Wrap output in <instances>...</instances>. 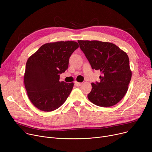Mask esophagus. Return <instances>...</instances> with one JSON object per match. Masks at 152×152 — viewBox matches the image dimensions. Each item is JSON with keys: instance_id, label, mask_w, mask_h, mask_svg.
Returning <instances> with one entry per match:
<instances>
[{"instance_id": "1", "label": "esophagus", "mask_w": 152, "mask_h": 152, "mask_svg": "<svg viewBox=\"0 0 152 152\" xmlns=\"http://www.w3.org/2000/svg\"><path fill=\"white\" fill-rule=\"evenodd\" d=\"M75 84L76 86H80L82 84V83H78V82H75Z\"/></svg>"}]
</instances>
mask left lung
<instances>
[{"label": "left lung", "instance_id": "1", "mask_svg": "<svg viewBox=\"0 0 152 152\" xmlns=\"http://www.w3.org/2000/svg\"><path fill=\"white\" fill-rule=\"evenodd\" d=\"M77 42L92 68L101 73L100 81L91 84L88 99L99 107L116 105L126 94L131 79L128 56L112 43L79 40Z\"/></svg>", "mask_w": 152, "mask_h": 152}]
</instances>
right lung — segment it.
I'll list each match as a JSON object with an SVG mask.
<instances>
[{"label": "right lung", "mask_w": 152, "mask_h": 152, "mask_svg": "<svg viewBox=\"0 0 152 152\" xmlns=\"http://www.w3.org/2000/svg\"><path fill=\"white\" fill-rule=\"evenodd\" d=\"M78 47L74 41L47 43L28 58L24 82L28 96L36 108L51 111L66 101L74 84L60 82V75L68 69L69 57Z\"/></svg>", "instance_id": "1"}]
</instances>
